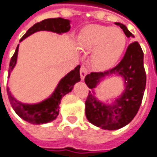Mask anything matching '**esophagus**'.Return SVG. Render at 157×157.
Wrapping results in <instances>:
<instances>
[{
  "label": "esophagus",
  "mask_w": 157,
  "mask_h": 157,
  "mask_svg": "<svg viewBox=\"0 0 157 157\" xmlns=\"http://www.w3.org/2000/svg\"><path fill=\"white\" fill-rule=\"evenodd\" d=\"M87 72H88V71H87L86 67L82 65L81 68H80V78H81V79H82V80L85 79V77L87 75Z\"/></svg>",
  "instance_id": "esophagus-1"
}]
</instances>
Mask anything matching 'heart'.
I'll return each mask as SVG.
<instances>
[{
	"instance_id": "obj_1",
	"label": "heart",
	"mask_w": 157,
	"mask_h": 157,
	"mask_svg": "<svg viewBox=\"0 0 157 157\" xmlns=\"http://www.w3.org/2000/svg\"><path fill=\"white\" fill-rule=\"evenodd\" d=\"M79 48L91 51L93 64L107 70L119 60L126 45V38L120 29L93 25L85 28L78 39Z\"/></svg>"
}]
</instances>
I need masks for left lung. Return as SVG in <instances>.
<instances>
[{
  "label": "left lung",
  "instance_id": "left-lung-1",
  "mask_svg": "<svg viewBox=\"0 0 157 157\" xmlns=\"http://www.w3.org/2000/svg\"><path fill=\"white\" fill-rule=\"evenodd\" d=\"M120 26L126 37H133L126 26ZM143 51L137 41L128 46L120 63L103 72H91L85 78L86 86L94 90L105 77L119 75L124 80V90L111 104H105L89 91L86 101V117L91 124L104 130H117L128 124L136 116L140 107L146 87V71L143 63Z\"/></svg>",
  "mask_w": 157,
  "mask_h": 157
}]
</instances>
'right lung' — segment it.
<instances>
[{
  "label": "right lung",
  "mask_w": 157,
  "mask_h": 157,
  "mask_svg": "<svg viewBox=\"0 0 157 157\" xmlns=\"http://www.w3.org/2000/svg\"><path fill=\"white\" fill-rule=\"evenodd\" d=\"M70 20L64 19L62 17L57 18H48V19L42 20L41 22H39L33 25L26 32V33L23 36L20 40L22 41L28 36L34 33L39 31H48L56 33H64L70 31ZM18 46L17 47V49L12 56L10 63V74L14 67L16 66L17 60V54H18ZM79 69L80 65L75 68L71 71H70L67 75H65L58 83L56 88L55 89L54 93L48 99L42 101L41 102L36 103V104H26L22 103L21 101H17L11 94L10 88L7 87V92L9 99L10 101L13 109L16 111V113L19 116L24 120L29 122L31 124H42L48 122L55 120L59 114V104L61 102L62 98L72 90L74 85L77 82L80 81V74H79Z\"/></svg>",
  "instance_id": "obj_1"
}]
</instances>
